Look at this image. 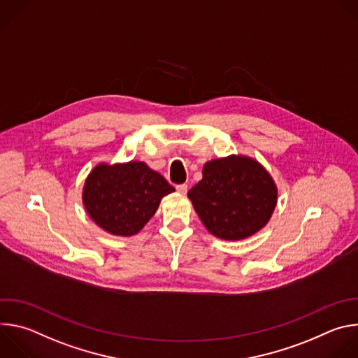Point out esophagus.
<instances>
[{
  "mask_svg": "<svg viewBox=\"0 0 358 358\" xmlns=\"http://www.w3.org/2000/svg\"><path fill=\"white\" fill-rule=\"evenodd\" d=\"M176 188H177V191H178L180 194H182V195H185L187 191H188V185H187V184H178Z\"/></svg>",
  "mask_w": 358,
  "mask_h": 358,
  "instance_id": "esophagus-1",
  "label": "esophagus"
}]
</instances>
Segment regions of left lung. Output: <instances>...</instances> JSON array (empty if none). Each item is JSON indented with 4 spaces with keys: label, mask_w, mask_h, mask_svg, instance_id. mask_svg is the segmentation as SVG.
Instances as JSON below:
<instances>
[{
    "label": "left lung",
    "mask_w": 358,
    "mask_h": 358,
    "mask_svg": "<svg viewBox=\"0 0 358 358\" xmlns=\"http://www.w3.org/2000/svg\"><path fill=\"white\" fill-rule=\"evenodd\" d=\"M188 198L213 235L239 241L269 222L278 188L257 160L229 156L203 164L202 180L188 191Z\"/></svg>",
    "instance_id": "1"
}]
</instances>
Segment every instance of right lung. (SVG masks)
Wrapping results in <instances>:
<instances>
[{"instance_id": "obj_1", "label": "right lung", "mask_w": 358, "mask_h": 358, "mask_svg": "<svg viewBox=\"0 0 358 358\" xmlns=\"http://www.w3.org/2000/svg\"><path fill=\"white\" fill-rule=\"evenodd\" d=\"M170 192L174 187L143 162L101 163L87 176L82 199L89 217L101 229L131 236L143 229Z\"/></svg>"}]
</instances>
